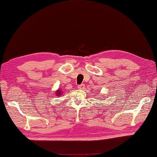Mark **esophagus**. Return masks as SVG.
<instances>
[{
    "label": "esophagus",
    "instance_id": "34e87169",
    "mask_svg": "<svg viewBox=\"0 0 157 157\" xmlns=\"http://www.w3.org/2000/svg\"><path fill=\"white\" fill-rule=\"evenodd\" d=\"M85 88V85L84 84H80L78 86V88L79 89H84Z\"/></svg>",
    "mask_w": 157,
    "mask_h": 157
}]
</instances>
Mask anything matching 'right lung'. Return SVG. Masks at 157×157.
Listing matches in <instances>:
<instances>
[{"label":"right lung","instance_id":"1","mask_svg":"<svg viewBox=\"0 0 157 157\" xmlns=\"http://www.w3.org/2000/svg\"><path fill=\"white\" fill-rule=\"evenodd\" d=\"M60 93H61V92L60 91V90H57V93H56V94L58 95V97H59V95H60V94H61Z\"/></svg>","mask_w":157,"mask_h":157}]
</instances>
